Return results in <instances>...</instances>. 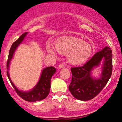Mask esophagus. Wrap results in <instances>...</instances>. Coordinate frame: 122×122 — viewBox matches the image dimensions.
<instances>
[{
    "label": "esophagus",
    "instance_id": "obj_1",
    "mask_svg": "<svg viewBox=\"0 0 122 122\" xmlns=\"http://www.w3.org/2000/svg\"><path fill=\"white\" fill-rule=\"evenodd\" d=\"M58 67H59L60 68H65V66H64V64H60V65H58Z\"/></svg>",
    "mask_w": 122,
    "mask_h": 122
}]
</instances>
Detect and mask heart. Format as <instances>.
<instances>
[{
    "instance_id": "obj_1",
    "label": "heart",
    "mask_w": 122,
    "mask_h": 122,
    "mask_svg": "<svg viewBox=\"0 0 122 122\" xmlns=\"http://www.w3.org/2000/svg\"><path fill=\"white\" fill-rule=\"evenodd\" d=\"M55 47L61 54H68V61L74 65H80L86 62L93 52L90 44L75 37L60 38L56 41ZM56 49L50 43L47 44L46 50L50 54L56 55Z\"/></svg>"
}]
</instances>
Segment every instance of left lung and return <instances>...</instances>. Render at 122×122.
<instances>
[{"label": "left lung", "instance_id": "8db88e82", "mask_svg": "<svg viewBox=\"0 0 122 122\" xmlns=\"http://www.w3.org/2000/svg\"><path fill=\"white\" fill-rule=\"evenodd\" d=\"M102 59H104L103 72L99 79L90 76L93 67L98 65ZM112 54L111 48L106 47L98 51L86 64L82 66L73 67L72 81L69 89L76 99L82 101L91 100L102 91L110 80L112 72Z\"/></svg>", "mask_w": 122, "mask_h": 122}]
</instances>
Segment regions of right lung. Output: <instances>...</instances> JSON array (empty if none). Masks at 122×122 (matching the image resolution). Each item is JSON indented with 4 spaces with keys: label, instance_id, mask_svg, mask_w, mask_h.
Here are the masks:
<instances>
[{
    "label": "right lung",
    "instance_id": "obj_1",
    "mask_svg": "<svg viewBox=\"0 0 122 122\" xmlns=\"http://www.w3.org/2000/svg\"><path fill=\"white\" fill-rule=\"evenodd\" d=\"M27 33V32H26L22 34L16 41L12 43L11 47L10 49L8 60L7 61V68L8 69L9 68L10 62L12 59L15 50H16L18 46L23 41ZM56 72V69L54 66H49L45 68L42 71L41 76L37 85L35 86L34 89L29 92H22L18 90L11 80L8 71H7V75L10 81L13 88H14L15 92L18 95H19L21 98L26 101L33 102L42 100L47 97V95L49 93L50 89V80L52 76Z\"/></svg>",
    "mask_w": 122,
    "mask_h": 122
}]
</instances>
